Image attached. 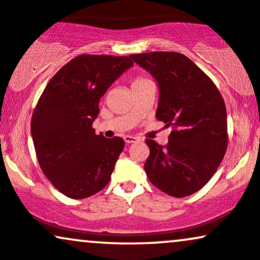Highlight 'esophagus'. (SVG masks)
Instances as JSON below:
<instances>
[{
  "label": "esophagus",
  "instance_id": "obj_1",
  "mask_svg": "<svg viewBox=\"0 0 260 260\" xmlns=\"http://www.w3.org/2000/svg\"><path fill=\"white\" fill-rule=\"evenodd\" d=\"M124 141L126 142V143H134V142H136L137 141V137H135V136H124Z\"/></svg>",
  "mask_w": 260,
  "mask_h": 260
}]
</instances>
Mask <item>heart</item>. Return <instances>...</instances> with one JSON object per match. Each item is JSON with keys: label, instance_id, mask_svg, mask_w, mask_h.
Segmentation results:
<instances>
[{"label": "heart", "instance_id": "1", "mask_svg": "<svg viewBox=\"0 0 260 260\" xmlns=\"http://www.w3.org/2000/svg\"><path fill=\"white\" fill-rule=\"evenodd\" d=\"M146 81H148V80H147V79H145V78H136L135 80L133 81V85H131V87L137 86V85L143 84V82H146Z\"/></svg>", "mask_w": 260, "mask_h": 260}]
</instances>
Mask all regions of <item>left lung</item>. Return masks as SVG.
<instances>
[{"label": "left lung", "mask_w": 260, "mask_h": 260, "mask_svg": "<svg viewBox=\"0 0 260 260\" xmlns=\"http://www.w3.org/2000/svg\"><path fill=\"white\" fill-rule=\"evenodd\" d=\"M130 58L158 82L155 117L173 127L166 147L146 140L147 178L169 196H190L214 175L226 152L224 100L208 75L184 54L149 52Z\"/></svg>", "instance_id": "1"}]
</instances>
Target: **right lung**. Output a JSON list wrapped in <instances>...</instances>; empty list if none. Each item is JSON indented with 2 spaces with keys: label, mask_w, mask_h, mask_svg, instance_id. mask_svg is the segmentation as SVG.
I'll list each match as a JSON object with an SVG mask.
<instances>
[{
  "label": "right lung",
  "mask_w": 260,
  "mask_h": 260,
  "mask_svg": "<svg viewBox=\"0 0 260 260\" xmlns=\"http://www.w3.org/2000/svg\"><path fill=\"white\" fill-rule=\"evenodd\" d=\"M133 66L126 56L81 54L58 70L40 97L31 118L36 157L67 197H90L111 180L124 140L96 135L92 123L101 97Z\"/></svg>",
  "instance_id": "add662e5"
}]
</instances>
